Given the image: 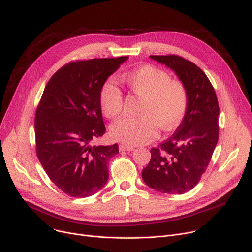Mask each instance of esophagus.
I'll use <instances>...</instances> for the list:
<instances>
[{
  "mask_svg": "<svg viewBox=\"0 0 252 252\" xmlns=\"http://www.w3.org/2000/svg\"><path fill=\"white\" fill-rule=\"evenodd\" d=\"M131 150H135V147L128 146V145H126V144L119 145V151H131Z\"/></svg>",
  "mask_w": 252,
  "mask_h": 252,
  "instance_id": "esophagus-1",
  "label": "esophagus"
}]
</instances>
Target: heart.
Wrapping results in <instances>:
<instances>
[{"label": "heart", "mask_w": 252, "mask_h": 252, "mask_svg": "<svg viewBox=\"0 0 252 252\" xmlns=\"http://www.w3.org/2000/svg\"><path fill=\"white\" fill-rule=\"evenodd\" d=\"M123 78L142 101L139 117H123L112 124L110 134L115 141L137 146L154 140L159 127L168 133L182 124L189 104L188 88L182 81L170 78L168 72L150 64L125 73ZM99 102L106 117L113 118L123 112L124 97L112 79L103 83Z\"/></svg>", "instance_id": "obj_1"}]
</instances>
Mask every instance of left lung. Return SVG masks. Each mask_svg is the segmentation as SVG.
I'll list each match as a JSON object with an SVG mask.
<instances>
[{"instance_id":"left-lung-1","label":"left lung","mask_w":252,"mask_h":252,"mask_svg":"<svg viewBox=\"0 0 252 252\" xmlns=\"http://www.w3.org/2000/svg\"><path fill=\"white\" fill-rule=\"evenodd\" d=\"M150 57L175 70L188 88L189 104L176 133L151 148L142 178L158 192L183 194L199 183L217 146L219 102L208 77L195 63L174 54Z\"/></svg>"}]
</instances>
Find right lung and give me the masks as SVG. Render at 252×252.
<instances>
[{"label":"right lung","instance_id":"add662e5","mask_svg":"<svg viewBox=\"0 0 252 252\" xmlns=\"http://www.w3.org/2000/svg\"><path fill=\"white\" fill-rule=\"evenodd\" d=\"M127 56L76 60L58 69L35 111V151L50 180L71 197H89L108 180L118 145L92 146L106 131L99 102L103 83Z\"/></svg>","mask_w":252,"mask_h":252}]
</instances>
